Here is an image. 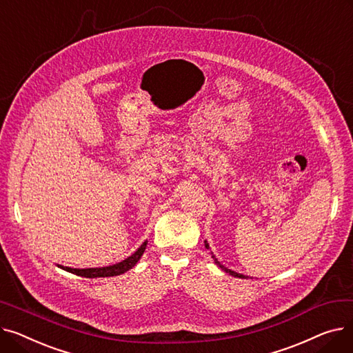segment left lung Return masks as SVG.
<instances>
[{"instance_id":"1","label":"left lung","mask_w":353,"mask_h":353,"mask_svg":"<svg viewBox=\"0 0 353 353\" xmlns=\"http://www.w3.org/2000/svg\"><path fill=\"white\" fill-rule=\"evenodd\" d=\"M205 246L209 249V245H208V242H205ZM213 259H214V262H216V265H219L221 269H223L226 273H229V274H232V276H234V277H240V279H245L246 276H243V274H240V273H236V272H233V270H230V269H228V268H225V266H221L219 262H217V259L213 256Z\"/></svg>"}]
</instances>
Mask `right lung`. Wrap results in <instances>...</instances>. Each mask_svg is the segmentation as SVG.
<instances>
[{
    "label": "right lung",
    "instance_id": "right-lung-1",
    "mask_svg": "<svg viewBox=\"0 0 353 353\" xmlns=\"http://www.w3.org/2000/svg\"><path fill=\"white\" fill-rule=\"evenodd\" d=\"M147 242H144L132 256L127 257L125 261L116 263L113 266H107V268H96V269H72V268H64L60 266L61 269L70 272V273H76L77 276H83V277H110V276H117L121 274L124 272H127L128 269H132L136 266V263L140 261V257L143 256L144 250H145Z\"/></svg>",
    "mask_w": 353,
    "mask_h": 353
}]
</instances>
